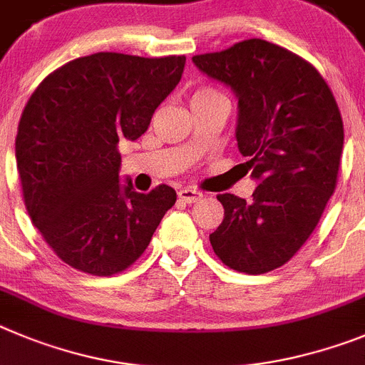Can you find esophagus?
<instances>
[{
  "label": "esophagus",
  "instance_id": "obj_1",
  "mask_svg": "<svg viewBox=\"0 0 365 365\" xmlns=\"http://www.w3.org/2000/svg\"><path fill=\"white\" fill-rule=\"evenodd\" d=\"M178 198L182 200L183 203H195L202 198V192H198V190L195 189H182L178 190Z\"/></svg>",
  "mask_w": 365,
  "mask_h": 365
}]
</instances>
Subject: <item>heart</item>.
<instances>
[{
  "label": "heart",
  "instance_id": "heart-1",
  "mask_svg": "<svg viewBox=\"0 0 365 365\" xmlns=\"http://www.w3.org/2000/svg\"><path fill=\"white\" fill-rule=\"evenodd\" d=\"M215 94H218V91H215V88H211V87H202V88H198V91H195V94L190 96V103H192V101L202 100V98L215 96Z\"/></svg>",
  "mask_w": 365,
  "mask_h": 365
}]
</instances>
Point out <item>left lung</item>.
I'll list each match as a JSON object with an SVG mask.
<instances>
[{"label":"left lung","instance_id":"left-lung-1","mask_svg":"<svg viewBox=\"0 0 365 365\" xmlns=\"http://www.w3.org/2000/svg\"><path fill=\"white\" fill-rule=\"evenodd\" d=\"M192 61L238 96V149L260 182L252 202L216 196L223 222L209 240L227 267L264 274L297 255L336 189L342 116L320 72L265 39H244Z\"/></svg>","mask_w":365,"mask_h":365}]
</instances>
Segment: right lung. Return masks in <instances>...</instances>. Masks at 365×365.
I'll use <instances>...</instances> for the list:
<instances>
[{
    "instance_id": "1",
    "label": "right lung",
    "mask_w": 365,
    "mask_h": 365,
    "mask_svg": "<svg viewBox=\"0 0 365 365\" xmlns=\"http://www.w3.org/2000/svg\"><path fill=\"white\" fill-rule=\"evenodd\" d=\"M185 56L98 52L61 65L29 98L16 136L23 202L71 267L113 277L143 255L176 202L169 185L142 195L120 183L123 140H138L178 85Z\"/></svg>"
}]
</instances>
